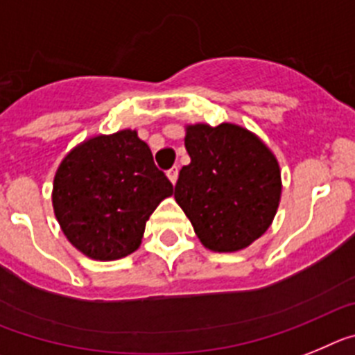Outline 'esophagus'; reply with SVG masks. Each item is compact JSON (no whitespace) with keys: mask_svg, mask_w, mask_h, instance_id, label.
I'll return each mask as SVG.
<instances>
[{"mask_svg":"<svg viewBox=\"0 0 355 355\" xmlns=\"http://www.w3.org/2000/svg\"><path fill=\"white\" fill-rule=\"evenodd\" d=\"M168 178L171 180V184H177L178 180V166H175V168H171L168 171Z\"/></svg>","mask_w":355,"mask_h":355,"instance_id":"1","label":"esophagus"}]
</instances>
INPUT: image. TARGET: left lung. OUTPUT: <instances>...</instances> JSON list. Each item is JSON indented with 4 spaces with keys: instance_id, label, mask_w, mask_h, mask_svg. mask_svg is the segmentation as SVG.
Listing matches in <instances>:
<instances>
[{
    "instance_id": "1",
    "label": "left lung",
    "mask_w": 355,
    "mask_h": 355,
    "mask_svg": "<svg viewBox=\"0 0 355 355\" xmlns=\"http://www.w3.org/2000/svg\"><path fill=\"white\" fill-rule=\"evenodd\" d=\"M175 200L212 252H237L263 236L280 202V169L257 135L232 123L189 125Z\"/></svg>"
}]
</instances>
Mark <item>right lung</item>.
Wrapping results in <instances>:
<instances>
[{"instance_id": "right-lung-1", "label": "right lung", "mask_w": 355, "mask_h": 355, "mask_svg": "<svg viewBox=\"0 0 355 355\" xmlns=\"http://www.w3.org/2000/svg\"><path fill=\"white\" fill-rule=\"evenodd\" d=\"M173 184L135 130L96 135L73 148L53 180V211L69 243L87 257L114 261L139 248L157 205Z\"/></svg>"}]
</instances>
